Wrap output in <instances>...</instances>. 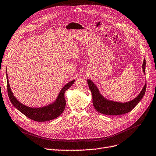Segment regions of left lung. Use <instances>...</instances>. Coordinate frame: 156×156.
I'll list each match as a JSON object with an SVG mask.
<instances>
[{
	"instance_id": "1",
	"label": "left lung",
	"mask_w": 156,
	"mask_h": 156,
	"mask_svg": "<svg viewBox=\"0 0 156 156\" xmlns=\"http://www.w3.org/2000/svg\"><path fill=\"white\" fill-rule=\"evenodd\" d=\"M145 66L146 62L145 59H144L143 65H142V68H143V71L145 74ZM87 82L92 92V103L95 109L98 112L102 114L108 115H120L125 114L131 112L138 105L141 99L143 98L145 93L147 87L145 83L143 89L138 95V96L134 99L126 103H120L108 100L103 97L99 92L97 86L93 83L92 80H88Z\"/></svg>"
}]
</instances>
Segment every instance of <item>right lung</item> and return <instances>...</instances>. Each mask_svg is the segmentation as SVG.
I'll return each mask as SVG.
<instances>
[{"mask_svg": "<svg viewBox=\"0 0 156 156\" xmlns=\"http://www.w3.org/2000/svg\"><path fill=\"white\" fill-rule=\"evenodd\" d=\"M6 76L8 96L12 105L20 112L25 115L27 117L37 122H46L55 119L62 113L65 109L66 104L64 98L65 92L75 82V80H73L64 85L61 90L60 91L57 99L52 104L43 107L35 108L27 106L19 102L11 90L8 81L9 80L8 78V74H6Z\"/></svg>", "mask_w": 156, "mask_h": 156, "instance_id": "obj_1", "label": "right lung"}]
</instances>
